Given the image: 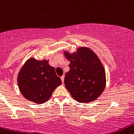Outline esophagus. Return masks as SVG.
Masks as SVG:
<instances>
[{"label":"esophagus","instance_id":"34e87169","mask_svg":"<svg viewBox=\"0 0 134 134\" xmlns=\"http://www.w3.org/2000/svg\"><path fill=\"white\" fill-rule=\"evenodd\" d=\"M61 80H62V83H64V76H62Z\"/></svg>","mask_w":134,"mask_h":134}]
</instances>
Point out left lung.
I'll return each instance as SVG.
<instances>
[{
    "instance_id": "obj_1",
    "label": "left lung",
    "mask_w": 134,
    "mask_h": 134,
    "mask_svg": "<svg viewBox=\"0 0 134 134\" xmlns=\"http://www.w3.org/2000/svg\"><path fill=\"white\" fill-rule=\"evenodd\" d=\"M64 54L70 62L64 83L71 96L79 103L97 99L106 85L105 69L98 56L85 46L79 47L72 53L64 50Z\"/></svg>"
}]
</instances>
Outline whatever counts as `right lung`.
I'll return each instance as SVG.
<instances>
[{
    "label": "right lung",
    "instance_id": "1",
    "mask_svg": "<svg viewBox=\"0 0 134 134\" xmlns=\"http://www.w3.org/2000/svg\"><path fill=\"white\" fill-rule=\"evenodd\" d=\"M49 60H37L30 57L22 65L18 74L19 90L28 100L44 104L50 98L53 92L62 84L55 69Z\"/></svg>",
    "mask_w": 134,
    "mask_h": 134
}]
</instances>
